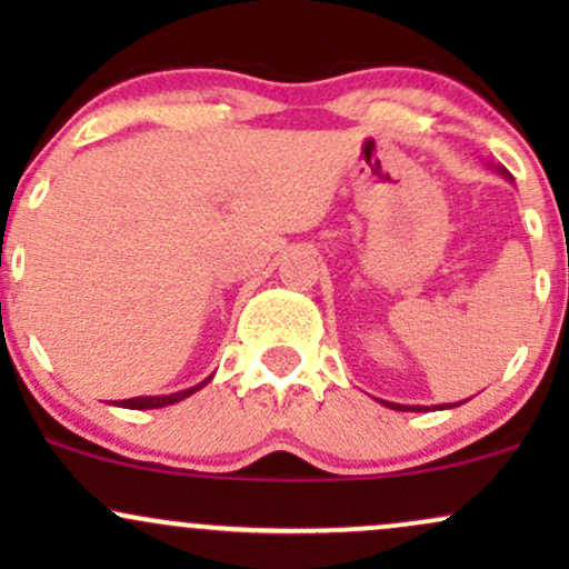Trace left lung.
Masks as SVG:
<instances>
[{
    "instance_id": "8db88e82",
    "label": "left lung",
    "mask_w": 569,
    "mask_h": 569,
    "mask_svg": "<svg viewBox=\"0 0 569 569\" xmlns=\"http://www.w3.org/2000/svg\"><path fill=\"white\" fill-rule=\"evenodd\" d=\"M498 173L500 176H506L508 181H513V176L506 171V168L502 166H498ZM377 401L382 403V407H388V409H396V411H430V409H455V407H460V403H466V401H457V403H436V407H407V403H393V401H382V398H377Z\"/></svg>"
}]
</instances>
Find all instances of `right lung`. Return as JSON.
<instances>
[{
	"label": "right lung",
	"mask_w": 569,
	"mask_h": 569,
	"mask_svg": "<svg viewBox=\"0 0 569 569\" xmlns=\"http://www.w3.org/2000/svg\"><path fill=\"white\" fill-rule=\"evenodd\" d=\"M211 377H208V380L198 382V385H192V388L179 390V393H171V396H136V398H126V401H112V403H114V407H122V409H160V407H171V403L184 401V398H189L192 393H198L200 388H206V385L211 382Z\"/></svg>",
	"instance_id": "right-lung-1"
}]
</instances>
